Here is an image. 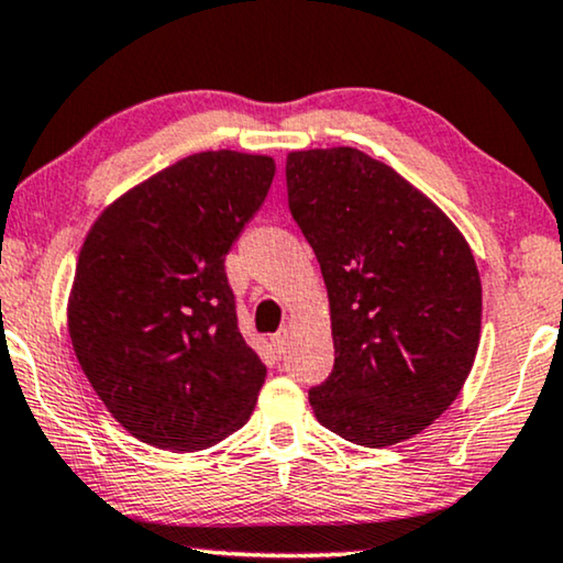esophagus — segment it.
<instances>
[{
	"label": "esophagus",
	"mask_w": 563,
	"mask_h": 563,
	"mask_svg": "<svg viewBox=\"0 0 563 563\" xmlns=\"http://www.w3.org/2000/svg\"><path fill=\"white\" fill-rule=\"evenodd\" d=\"M287 339H289V331H287V328H282V331L279 333H274L272 335V344H274V349H276V352H284V349H287Z\"/></svg>",
	"instance_id": "1"
}]
</instances>
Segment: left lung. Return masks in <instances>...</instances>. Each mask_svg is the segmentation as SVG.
<instances>
[{"instance_id":"1","label":"left lung","mask_w":563,"mask_h":563,"mask_svg":"<svg viewBox=\"0 0 563 563\" xmlns=\"http://www.w3.org/2000/svg\"><path fill=\"white\" fill-rule=\"evenodd\" d=\"M289 211L323 272L333 369L316 419L364 448L427 429L457 398L481 339V279L455 224L352 147L291 152Z\"/></svg>"}]
</instances>
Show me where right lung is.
<instances>
[{"label": "right lung", "mask_w": 563, "mask_h": 563, "mask_svg": "<svg viewBox=\"0 0 563 563\" xmlns=\"http://www.w3.org/2000/svg\"><path fill=\"white\" fill-rule=\"evenodd\" d=\"M274 173L272 157L199 152L121 196L79 251L71 346L142 442L194 452L251 419L266 367L238 328L224 255Z\"/></svg>", "instance_id": "right-lung-1"}]
</instances>
